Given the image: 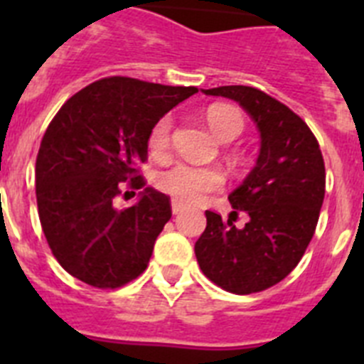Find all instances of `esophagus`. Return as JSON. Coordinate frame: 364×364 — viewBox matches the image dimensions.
<instances>
[{
	"mask_svg": "<svg viewBox=\"0 0 364 364\" xmlns=\"http://www.w3.org/2000/svg\"><path fill=\"white\" fill-rule=\"evenodd\" d=\"M171 211H173V215L182 213V211H184V204H182V202H178V200H173L171 202Z\"/></svg>",
	"mask_w": 364,
	"mask_h": 364,
	"instance_id": "34e87169",
	"label": "esophagus"
}]
</instances>
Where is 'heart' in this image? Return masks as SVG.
I'll list each match as a JSON object with an SVG mask.
<instances>
[{
    "label": "heart",
    "instance_id": "1",
    "mask_svg": "<svg viewBox=\"0 0 364 364\" xmlns=\"http://www.w3.org/2000/svg\"><path fill=\"white\" fill-rule=\"evenodd\" d=\"M210 129L220 142H231L244 129V117L239 109L226 104H215L205 112ZM173 118L169 114L160 118L151 127L147 146L151 154L162 156L171 142ZM156 184L164 193L171 195L182 204H197L208 193H213L224 186V175L215 167H200L191 164H173L156 176Z\"/></svg>",
    "mask_w": 364,
    "mask_h": 364
}]
</instances>
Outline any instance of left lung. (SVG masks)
Instances as JSON below:
<instances>
[{
    "mask_svg": "<svg viewBox=\"0 0 364 364\" xmlns=\"http://www.w3.org/2000/svg\"><path fill=\"white\" fill-rule=\"evenodd\" d=\"M230 98L255 122L260 149L253 169L230 193L228 222L205 211L208 226L195 242L204 275L226 291L255 294L277 284L299 264L314 237L324 200V162L314 133L291 109L255 87L202 89ZM250 220L235 228L230 217Z\"/></svg>",
    "mask_w": 364,
    "mask_h": 364,
    "instance_id": "obj_1",
    "label": "left lung"
}]
</instances>
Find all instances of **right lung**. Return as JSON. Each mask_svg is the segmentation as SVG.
Returning a JSON list of instances; mask_svg holds the SVG:
<instances>
[{"mask_svg": "<svg viewBox=\"0 0 364 364\" xmlns=\"http://www.w3.org/2000/svg\"><path fill=\"white\" fill-rule=\"evenodd\" d=\"M197 87L111 76L69 98L49 124L36 159V200L53 255L73 277L118 288L147 268L154 240L171 218L169 197L144 188L136 205H114L122 181L146 182L149 131Z\"/></svg>", "mask_w": 364, "mask_h": 364, "instance_id": "right-lung-1", "label": "right lung"}]
</instances>
